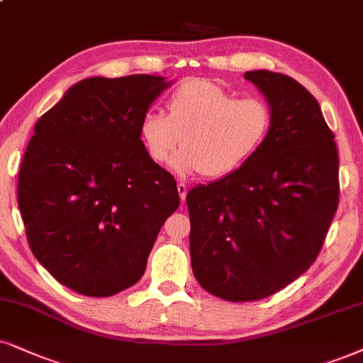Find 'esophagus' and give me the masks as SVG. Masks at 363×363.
Here are the masks:
<instances>
[{"label":"esophagus","instance_id":"esophagus-1","mask_svg":"<svg viewBox=\"0 0 363 363\" xmlns=\"http://www.w3.org/2000/svg\"><path fill=\"white\" fill-rule=\"evenodd\" d=\"M177 191H179V197H181V201L184 203L186 196H187V186L184 184V182H177Z\"/></svg>","mask_w":363,"mask_h":363}]
</instances>
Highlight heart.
I'll use <instances>...</instances> for the list:
<instances>
[{
	"instance_id": "1",
	"label": "heart",
	"mask_w": 363,
	"mask_h": 363,
	"mask_svg": "<svg viewBox=\"0 0 363 363\" xmlns=\"http://www.w3.org/2000/svg\"><path fill=\"white\" fill-rule=\"evenodd\" d=\"M169 113L150 108L139 123V137L154 164L172 159L179 176L203 174L221 179L258 152L272 130V108L258 97L238 99L211 80L194 79L169 97Z\"/></svg>"
}]
</instances>
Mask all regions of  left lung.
<instances>
[{"instance_id": "1", "label": "left lung", "mask_w": 363, "mask_h": 363, "mask_svg": "<svg viewBox=\"0 0 363 363\" xmlns=\"http://www.w3.org/2000/svg\"><path fill=\"white\" fill-rule=\"evenodd\" d=\"M272 108V130L238 171L187 192L191 264L226 301L274 295L322 250L338 208V152L316 99L291 77L246 72Z\"/></svg>"}]
</instances>
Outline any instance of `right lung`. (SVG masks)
Instances as JSON below:
<instances>
[{
    "label": "right lung",
    "instance_id": "add662e5",
    "mask_svg": "<svg viewBox=\"0 0 363 363\" xmlns=\"http://www.w3.org/2000/svg\"><path fill=\"white\" fill-rule=\"evenodd\" d=\"M169 85L154 75L91 77L35 123L18 206L35 258L80 295L112 296L139 281L179 208L176 179L139 137L142 116Z\"/></svg>",
    "mask_w": 363,
    "mask_h": 363
}]
</instances>
